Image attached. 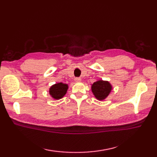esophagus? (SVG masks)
Here are the masks:
<instances>
[{
	"label": "esophagus",
	"instance_id": "esophagus-1",
	"mask_svg": "<svg viewBox=\"0 0 157 157\" xmlns=\"http://www.w3.org/2000/svg\"><path fill=\"white\" fill-rule=\"evenodd\" d=\"M75 81L76 82H80L82 81V79L79 78H77L75 79Z\"/></svg>",
	"mask_w": 157,
	"mask_h": 157
}]
</instances>
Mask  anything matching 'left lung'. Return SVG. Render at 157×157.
Returning <instances> with one entry per match:
<instances>
[{
	"mask_svg": "<svg viewBox=\"0 0 157 157\" xmlns=\"http://www.w3.org/2000/svg\"><path fill=\"white\" fill-rule=\"evenodd\" d=\"M112 85L108 81L100 79L95 82L91 86V90L95 98L98 101H103L109 95L112 90Z\"/></svg>",
	"mask_w": 157,
	"mask_h": 157,
	"instance_id": "obj_1",
	"label": "left lung"
}]
</instances>
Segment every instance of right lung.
I'll list each match as a JSON object with an SVG mask.
<instances>
[{
  "mask_svg": "<svg viewBox=\"0 0 157 157\" xmlns=\"http://www.w3.org/2000/svg\"><path fill=\"white\" fill-rule=\"evenodd\" d=\"M68 84H63L62 82L57 83L51 86L49 88V94L52 98L59 100L64 96L68 90Z\"/></svg>",
  "mask_w": 157,
  "mask_h": 157,
  "instance_id": "1",
  "label": "right lung"
}]
</instances>
